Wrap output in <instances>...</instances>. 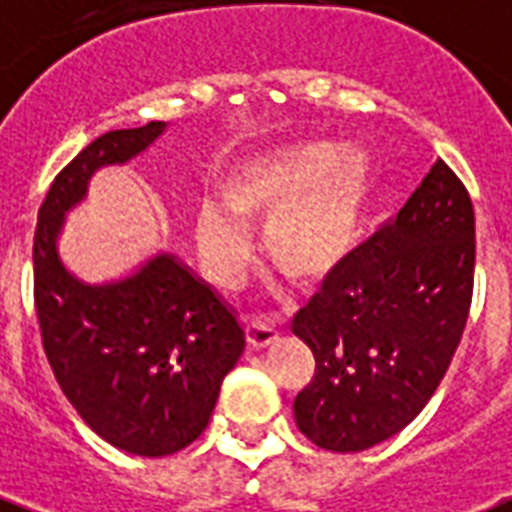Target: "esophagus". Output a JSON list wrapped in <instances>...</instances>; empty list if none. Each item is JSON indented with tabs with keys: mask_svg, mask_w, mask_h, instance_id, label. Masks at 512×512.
Wrapping results in <instances>:
<instances>
[{
	"mask_svg": "<svg viewBox=\"0 0 512 512\" xmlns=\"http://www.w3.org/2000/svg\"><path fill=\"white\" fill-rule=\"evenodd\" d=\"M245 334H248V344L251 350H264L272 342H277V328L269 323V320H248L245 326Z\"/></svg>",
	"mask_w": 512,
	"mask_h": 512,
	"instance_id": "34e87169",
	"label": "esophagus"
}]
</instances>
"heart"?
<instances>
[{
  "instance_id": "b5f03b06",
  "label": "heart",
  "mask_w": 512,
  "mask_h": 512,
  "mask_svg": "<svg viewBox=\"0 0 512 512\" xmlns=\"http://www.w3.org/2000/svg\"><path fill=\"white\" fill-rule=\"evenodd\" d=\"M371 192V160L355 144L283 146L235 162L219 178V204L194 213V240L208 275L235 288L251 245L240 224H264L261 245L277 272L318 283L342 267L358 245Z\"/></svg>"
}]
</instances>
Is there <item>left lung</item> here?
Segmentation results:
<instances>
[{
	"label": "left lung",
	"mask_w": 512,
	"mask_h": 512,
	"mask_svg": "<svg viewBox=\"0 0 512 512\" xmlns=\"http://www.w3.org/2000/svg\"><path fill=\"white\" fill-rule=\"evenodd\" d=\"M475 213L443 160L376 235L323 280L291 331L315 355L293 419L315 446L366 451L417 417L465 331Z\"/></svg>",
	"instance_id": "8db88e82"
}]
</instances>
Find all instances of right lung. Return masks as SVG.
Returning <instances> with one entry per match:
<instances>
[{
	"instance_id": "1",
	"label": "right lung",
	"mask_w": 512,
	"mask_h": 512,
	"mask_svg": "<svg viewBox=\"0 0 512 512\" xmlns=\"http://www.w3.org/2000/svg\"><path fill=\"white\" fill-rule=\"evenodd\" d=\"M165 128L149 122L87 144L55 176L34 232V301L50 368L87 427L136 457L197 441L245 350L235 312L173 253L112 283L79 280L58 253L66 213L85 200L95 170L125 165Z\"/></svg>"
}]
</instances>
